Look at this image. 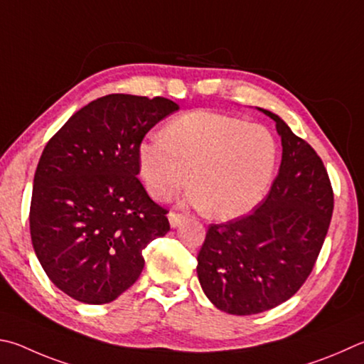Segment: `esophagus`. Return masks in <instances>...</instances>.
<instances>
[{"instance_id":"34e87169","label":"esophagus","mask_w":364,"mask_h":364,"mask_svg":"<svg viewBox=\"0 0 364 364\" xmlns=\"http://www.w3.org/2000/svg\"><path fill=\"white\" fill-rule=\"evenodd\" d=\"M184 220L183 213H176V211H170L168 213V221L171 228H176L178 224H181V221Z\"/></svg>"}]
</instances>
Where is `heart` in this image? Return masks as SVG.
<instances>
[{"label": "heart", "instance_id": "1", "mask_svg": "<svg viewBox=\"0 0 364 364\" xmlns=\"http://www.w3.org/2000/svg\"><path fill=\"white\" fill-rule=\"evenodd\" d=\"M277 162L279 143L272 132L213 111L178 117L164 136L140 146V175L153 197L171 199L191 175V202L205 205L216 218L255 208L267 194Z\"/></svg>", "mask_w": 364, "mask_h": 364}]
</instances>
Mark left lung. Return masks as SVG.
I'll return each instance as SVG.
<instances>
[{"mask_svg": "<svg viewBox=\"0 0 364 364\" xmlns=\"http://www.w3.org/2000/svg\"><path fill=\"white\" fill-rule=\"evenodd\" d=\"M274 119L282 164L269 194L250 213L210 224L197 256L203 293L223 312L253 315L294 296L320 255L334 208L325 164L310 144Z\"/></svg>", "mask_w": 364, "mask_h": 364, "instance_id": "8db88e82", "label": "left lung"}]
</instances>
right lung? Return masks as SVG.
I'll return each instance as SVG.
<instances>
[{
  "label": "right lung",
  "instance_id": "obj_1",
  "mask_svg": "<svg viewBox=\"0 0 364 364\" xmlns=\"http://www.w3.org/2000/svg\"><path fill=\"white\" fill-rule=\"evenodd\" d=\"M178 109L164 97L111 94L73 114L35 171L30 234L50 282L84 304L114 301L138 280L143 250L170 230L138 180L144 135Z\"/></svg>",
  "mask_w": 364,
  "mask_h": 364
}]
</instances>
